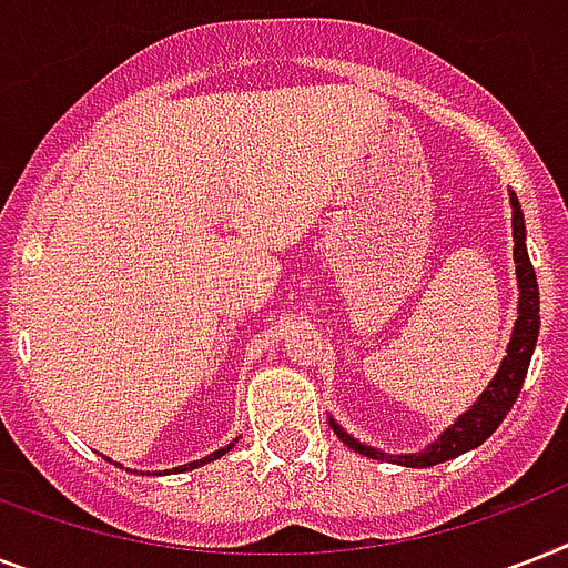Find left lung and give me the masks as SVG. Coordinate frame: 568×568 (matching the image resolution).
I'll return each instance as SVG.
<instances>
[{
  "mask_svg": "<svg viewBox=\"0 0 568 568\" xmlns=\"http://www.w3.org/2000/svg\"><path fill=\"white\" fill-rule=\"evenodd\" d=\"M510 209H513V262H516V283H519V312H516V324H513L510 345H507V354H504L501 365L495 377L489 379V386L480 392L475 404L468 406L466 413L459 415L457 422L445 427L439 433V439L430 442L427 448L415 450V454H383L374 445H365V442L354 439L351 433L342 427V424L329 415V427L336 433L338 439L345 442L347 448L363 454V457L372 459H388V463H397V466L406 468H430L436 463H445V459H454L466 450L484 445L498 424L507 418V413L516 404V397L521 392V383L528 377L530 356H534V347H537L539 336V288H537V271L530 265L528 258V244H525V214H521L519 196L510 191Z\"/></svg>",
  "mask_w": 568,
  "mask_h": 568,
  "instance_id": "8db88e82",
  "label": "left lung"
}]
</instances>
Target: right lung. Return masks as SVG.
Instances as JSON below:
<instances>
[{
    "label": "right lung",
    "instance_id": "right-lung-1",
    "mask_svg": "<svg viewBox=\"0 0 568 568\" xmlns=\"http://www.w3.org/2000/svg\"><path fill=\"white\" fill-rule=\"evenodd\" d=\"M232 445H235V439H232L230 445H223V448L212 450V454H209V457H203V459H194V463H185V466L173 468V471H189V468H200V466H205V463H214V459H221L223 454H226V450L232 448ZM114 466H120V463H114ZM126 471H132V468H126ZM141 475H144V471H141ZM164 475H171V471H164Z\"/></svg>",
    "mask_w": 568,
    "mask_h": 568
}]
</instances>
